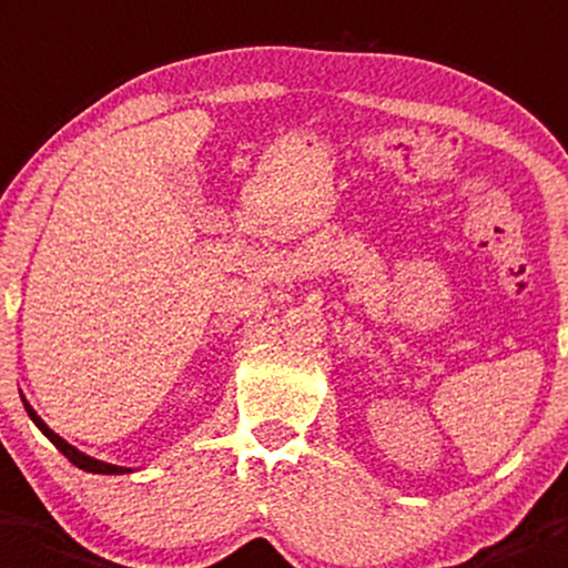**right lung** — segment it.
Returning <instances> with one entry per match:
<instances>
[{
  "label": "right lung",
  "mask_w": 568,
  "mask_h": 568,
  "mask_svg": "<svg viewBox=\"0 0 568 568\" xmlns=\"http://www.w3.org/2000/svg\"><path fill=\"white\" fill-rule=\"evenodd\" d=\"M21 402H24V410L30 413V418H32V422L38 424V430H41L43 436H47L49 442H52L54 447H58L60 453H63L65 458H69L71 464L77 466V469H82V471H93V475H124V471H130V469H124V466H113V464H104V460H97V458H91V455L80 453V449H74V447H71V444H65L63 438L58 436V433H52V430H49V427H47V424L41 422V416H38V413L32 410V407H30V402H27L24 396H21Z\"/></svg>",
  "instance_id": "obj_1"
}]
</instances>
